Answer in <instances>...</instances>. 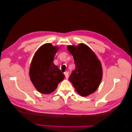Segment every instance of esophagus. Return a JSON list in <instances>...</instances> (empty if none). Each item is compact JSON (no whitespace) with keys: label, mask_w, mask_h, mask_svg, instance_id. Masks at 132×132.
I'll list each match as a JSON object with an SVG mask.
<instances>
[{"label":"esophagus","mask_w":132,"mask_h":132,"mask_svg":"<svg viewBox=\"0 0 132 132\" xmlns=\"http://www.w3.org/2000/svg\"><path fill=\"white\" fill-rule=\"evenodd\" d=\"M64 74H65V78L67 79L68 78V77H69V74L68 72H64Z\"/></svg>","instance_id":"obj_1"}]
</instances>
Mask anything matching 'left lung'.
<instances>
[{"instance_id": "1", "label": "left lung", "mask_w": 132, "mask_h": 132, "mask_svg": "<svg viewBox=\"0 0 132 132\" xmlns=\"http://www.w3.org/2000/svg\"><path fill=\"white\" fill-rule=\"evenodd\" d=\"M67 49L73 55L75 64L69 80L80 95H89L98 89L102 80L101 62L92 50L85 44L68 46Z\"/></svg>"}]
</instances>
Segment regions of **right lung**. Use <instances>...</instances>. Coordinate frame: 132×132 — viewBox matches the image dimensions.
Instances as JSON below:
<instances>
[{"instance_id":"right-lung-1","label":"right lung","mask_w":132,"mask_h":132,"mask_svg":"<svg viewBox=\"0 0 132 132\" xmlns=\"http://www.w3.org/2000/svg\"><path fill=\"white\" fill-rule=\"evenodd\" d=\"M59 48L47 43L36 51L30 68V79L42 94H48L54 91L65 75L54 64V57Z\"/></svg>"}]
</instances>
